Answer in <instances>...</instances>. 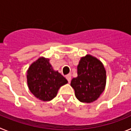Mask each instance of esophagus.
I'll list each match as a JSON object with an SVG mask.
<instances>
[{
    "instance_id": "obj_1",
    "label": "esophagus",
    "mask_w": 131,
    "mask_h": 131,
    "mask_svg": "<svg viewBox=\"0 0 131 131\" xmlns=\"http://www.w3.org/2000/svg\"><path fill=\"white\" fill-rule=\"evenodd\" d=\"M66 79H67V80L68 81V82H69V83H70V81H71V74H68V75H67L66 76Z\"/></svg>"
}]
</instances>
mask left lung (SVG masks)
<instances>
[{
	"label": "left lung",
	"instance_id": "8db88e82",
	"mask_svg": "<svg viewBox=\"0 0 131 131\" xmlns=\"http://www.w3.org/2000/svg\"><path fill=\"white\" fill-rule=\"evenodd\" d=\"M106 84V71L101 61L90 54L82 57L77 66V77L71 81L76 98L81 102H93L104 92Z\"/></svg>",
	"mask_w": 131,
	"mask_h": 131
}]
</instances>
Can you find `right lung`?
Segmentation results:
<instances>
[{"instance_id":"right-lung-1","label":"right lung","mask_w":131,"mask_h":131,"mask_svg":"<svg viewBox=\"0 0 131 131\" xmlns=\"http://www.w3.org/2000/svg\"><path fill=\"white\" fill-rule=\"evenodd\" d=\"M50 60L40 57L32 63L27 71V82L33 95L44 102L50 101L59 89L68 81L50 63Z\"/></svg>"}]
</instances>
